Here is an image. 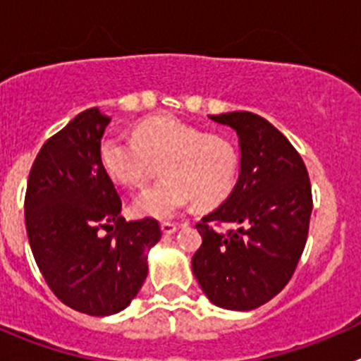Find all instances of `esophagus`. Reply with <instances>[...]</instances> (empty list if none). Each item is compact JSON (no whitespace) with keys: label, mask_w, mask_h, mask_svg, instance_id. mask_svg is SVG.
<instances>
[{"label":"esophagus","mask_w":361,"mask_h":361,"mask_svg":"<svg viewBox=\"0 0 361 361\" xmlns=\"http://www.w3.org/2000/svg\"><path fill=\"white\" fill-rule=\"evenodd\" d=\"M161 229L164 235H173V233L177 231V226H175L173 222H161Z\"/></svg>","instance_id":"1"}]
</instances>
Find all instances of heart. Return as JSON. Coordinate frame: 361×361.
<instances>
[{"label":"heart","mask_w":361,"mask_h":361,"mask_svg":"<svg viewBox=\"0 0 361 361\" xmlns=\"http://www.w3.org/2000/svg\"><path fill=\"white\" fill-rule=\"evenodd\" d=\"M99 164L117 186L142 188L161 166L162 178L132 202L139 219H171L193 200L197 208L224 202L238 178L240 157L235 142L222 133L170 116L141 121L133 139L108 133L99 142Z\"/></svg>","instance_id":"1"}]
</instances>
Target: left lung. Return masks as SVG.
<instances>
[{
	"label": "left lung",
	"instance_id": "left-lung-1",
	"mask_svg": "<svg viewBox=\"0 0 361 361\" xmlns=\"http://www.w3.org/2000/svg\"><path fill=\"white\" fill-rule=\"evenodd\" d=\"M209 119L237 132L240 173L224 204L195 226L202 245L191 269L209 302L251 311L279 295L298 266L312 212L311 183L298 152L269 121L251 111Z\"/></svg>",
	"mask_w": 361,
	"mask_h": 361
}]
</instances>
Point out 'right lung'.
Wrapping results in <instances>:
<instances>
[{
  "instance_id": "add662e5",
  "label": "right lung",
  "mask_w": 361,
  "mask_h": 361,
  "mask_svg": "<svg viewBox=\"0 0 361 361\" xmlns=\"http://www.w3.org/2000/svg\"><path fill=\"white\" fill-rule=\"evenodd\" d=\"M108 123L90 108L50 137L25 195L28 242L44 282L63 304L90 317L128 307L148 275V251L161 240L155 219L121 216L119 193L99 164Z\"/></svg>"
}]
</instances>
